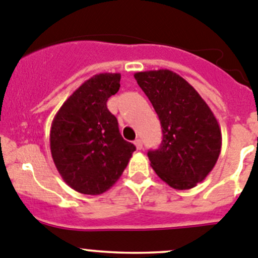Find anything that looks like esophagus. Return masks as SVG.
Masks as SVG:
<instances>
[{
    "instance_id": "1",
    "label": "esophagus",
    "mask_w": 258,
    "mask_h": 258,
    "mask_svg": "<svg viewBox=\"0 0 258 258\" xmlns=\"http://www.w3.org/2000/svg\"><path fill=\"white\" fill-rule=\"evenodd\" d=\"M135 146H136L137 150H141L142 149V141L140 139L135 140Z\"/></svg>"
}]
</instances>
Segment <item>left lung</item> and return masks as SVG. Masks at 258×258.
I'll return each instance as SVG.
<instances>
[{
    "label": "left lung",
    "mask_w": 258,
    "mask_h": 258,
    "mask_svg": "<svg viewBox=\"0 0 258 258\" xmlns=\"http://www.w3.org/2000/svg\"><path fill=\"white\" fill-rule=\"evenodd\" d=\"M135 79L162 128L160 147L147 152L150 165L174 189H191L213 170L221 154L222 132L216 116L201 94L174 72H139Z\"/></svg>",
    "instance_id": "8db88e82"
}]
</instances>
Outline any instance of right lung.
Masks as SVG:
<instances>
[{
  "label": "right lung",
  "instance_id": "add662e5",
  "mask_svg": "<svg viewBox=\"0 0 258 258\" xmlns=\"http://www.w3.org/2000/svg\"><path fill=\"white\" fill-rule=\"evenodd\" d=\"M119 73L96 74L73 92L55 114L50 150L62 180L76 191L98 196L126 169L134 144L121 136L107 101L119 89Z\"/></svg>",
  "mask_w": 258,
  "mask_h": 258
}]
</instances>
